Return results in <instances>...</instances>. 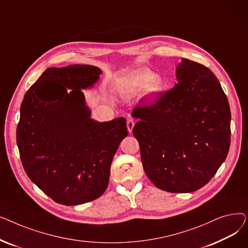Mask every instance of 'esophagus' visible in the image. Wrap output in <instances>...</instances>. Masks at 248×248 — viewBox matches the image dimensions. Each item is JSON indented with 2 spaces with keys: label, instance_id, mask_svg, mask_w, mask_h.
<instances>
[{
  "label": "esophagus",
  "instance_id": "esophagus-1",
  "mask_svg": "<svg viewBox=\"0 0 248 248\" xmlns=\"http://www.w3.org/2000/svg\"><path fill=\"white\" fill-rule=\"evenodd\" d=\"M134 125H135V121H134V120H132V119L127 120V122H126V126H127V129H128L129 133H132L133 128H134Z\"/></svg>",
  "mask_w": 248,
  "mask_h": 248
}]
</instances>
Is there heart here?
Returning <instances> with one entry per match:
<instances>
[{
  "label": "heart",
  "instance_id": "heart-1",
  "mask_svg": "<svg viewBox=\"0 0 248 248\" xmlns=\"http://www.w3.org/2000/svg\"><path fill=\"white\" fill-rule=\"evenodd\" d=\"M161 78L155 76L150 69H141L137 71L131 79V87L133 90H141L148 87L151 93H157L162 88Z\"/></svg>",
  "mask_w": 248,
  "mask_h": 248
}]
</instances>
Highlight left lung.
<instances>
[{
  "label": "left lung",
  "instance_id": "obj_1",
  "mask_svg": "<svg viewBox=\"0 0 248 248\" xmlns=\"http://www.w3.org/2000/svg\"><path fill=\"white\" fill-rule=\"evenodd\" d=\"M176 76L173 88L133 109L140 119L133 134L152 183L164 191L188 193L205 186L225 161L231 113L209 68L183 58Z\"/></svg>",
  "mask_w": 248,
  "mask_h": 248
}]
</instances>
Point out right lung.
<instances>
[{
	"label": "right lung",
	"instance_id": "right-lung-1",
	"mask_svg": "<svg viewBox=\"0 0 248 248\" xmlns=\"http://www.w3.org/2000/svg\"><path fill=\"white\" fill-rule=\"evenodd\" d=\"M101 70L91 65L46 69L21 104L17 145L24 170L46 195L63 205H78L107 190L113 155L127 136L124 117L90 119L81 89L93 86Z\"/></svg>",
	"mask_w": 248,
	"mask_h": 248
}]
</instances>
